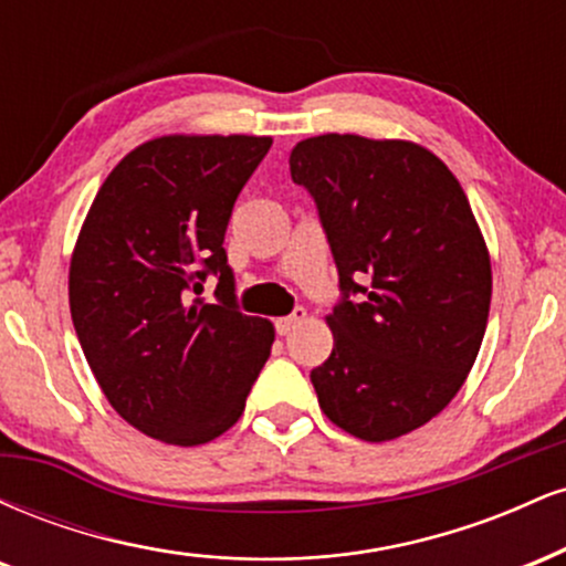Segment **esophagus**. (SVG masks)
Masks as SVG:
<instances>
[{
  "label": "esophagus",
  "mask_w": 566,
  "mask_h": 566,
  "mask_svg": "<svg viewBox=\"0 0 566 566\" xmlns=\"http://www.w3.org/2000/svg\"><path fill=\"white\" fill-rule=\"evenodd\" d=\"M303 319H305V311L295 308L290 316H282V319H276V333L279 335H290L292 329H295Z\"/></svg>",
  "instance_id": "obj_1"
}]
</instances>
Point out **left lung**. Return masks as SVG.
I'll list each match as a JSON object with an SVG mask.
<instances>
[{"label": "left lung", "instance_id": "8db88e82", "mask_svg": "<svg viewBox=\"0 0 566 566\" xmlns=\"http://www.w3.org/2000/svg\"><path fill=\"white\" fill-rule=\"evenodd\" d=\"M337 269L329 359L311 369L319 407L365 441L426 426L476 361L492 297L490 255L458 178L407 140L319 135L290 154Z\"/></svg>", "mask_w": 566, "mask_h": 566}]
</instances>
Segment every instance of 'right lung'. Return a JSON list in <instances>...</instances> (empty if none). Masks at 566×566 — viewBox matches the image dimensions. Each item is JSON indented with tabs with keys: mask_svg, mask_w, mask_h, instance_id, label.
I'll return each mask as SVG.
<instances>
[{
	"mask_svg": "<svg viewBox=\"0 0 566 566\" xmlns=\"http://www.w3.org/2000/svg\"><path fill=\"white\" fill-rule=\"evenodd\" d=\"M271 148L255 135H170L114 167L84 220L69 303L87 365L129 426L197 447L237 423L271 322L237 305L226 229ZM207 275L217 303L199 298Z\"/></svg>",
	"mask_w": 566,
	"mask_h": 566,
	"instance_id": "right-lung-1",
	"label": "right lung"
}]
</instances>
